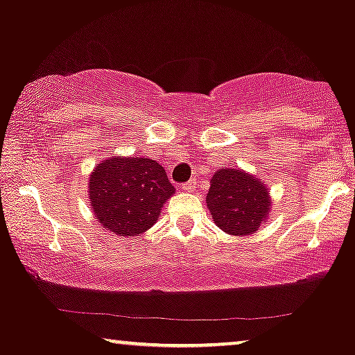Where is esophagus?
Returning a JSON list of instances; mask_svg holds the SVG:
<instances>
[{
	"label": "esophagus",
	"mask_w": 355,
	"mask_h": 355,
	"mask_svg": "<svg viewBox=\"0 0 355 355\" xmlns=\"http://www.w3.org/2000/svg\"><path fill=\"white\" fill-rule=\"evenodd\" d=\"M182 189L185 190V191H191V190H193V189H196V182H195V180H190V182L183 183V185H182Z\"/></svg>",
	"instance_id": "esophagus-1"
}]
</instances>
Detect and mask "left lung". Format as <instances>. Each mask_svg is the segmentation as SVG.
<instances>
[{"label": "left lung", "mask_w": 355, "mask_h": 355, "mask_svg": "<svg viewBox=\"0 0 355 355\" xmlns=\"http://www.w3.org/2000/svg\"><path fill=\"white\" fill-rule=\"evenodd\" d=\"M213 221L230 234L258 232L270 211L268 190L258 178L241 170L221 168L213 175L207 195Z\"/></svg>", "instance_id": "obj_1"}]
</instances>
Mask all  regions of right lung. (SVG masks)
Masks as SVG:
<instances>
[{
  "instance_id": "right-lung-1",
  "label": "right lung",
  "mask_w": 355,
  "mask_h": 355,
  "mask_svg": "<svg viewBox=\"0 0 355 355\" xmlns=\"http://www.w3.org/2000/svg\"><path fill=\"white\" fill-rule=\"evenodd\" d=\"M173 193L164 166L142 157H110L92 170L89 180L97 221L125 238L152 228Z\"/></svg>"
}]
</instances>
